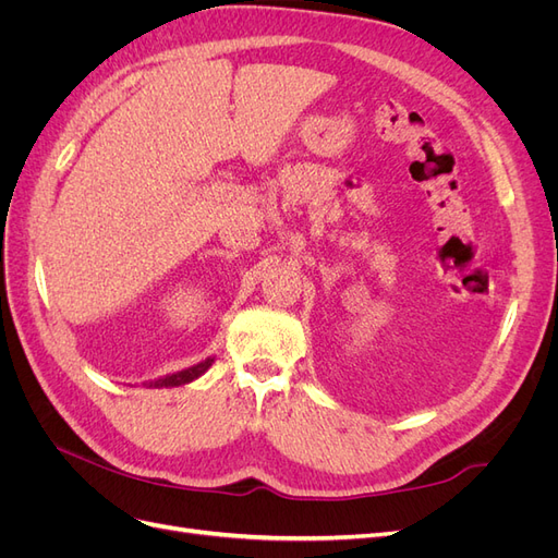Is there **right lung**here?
<instances>
[{
  "instance_id": "obj_1",
  "label": "right lung",
  "mask_w": 558,
  "mask_h": 558,
  "mask_svg": "<svg viewBox=\"0 0 558 558\" xmlns=\"http://www.w3.org/2000/svg\"><path fill=\"white\" fill-rule=\"evenodd\" d=\"M211 363H214V356H209V359H205V361H199L197 365H191V367H185V369H179V373L165 375V377H158V379H150V381H146L144 386H146V388H172V386L191 384L193 379H197V377L205 375L207 369L211 367Z\"/></svg>"
}]
</instances>
